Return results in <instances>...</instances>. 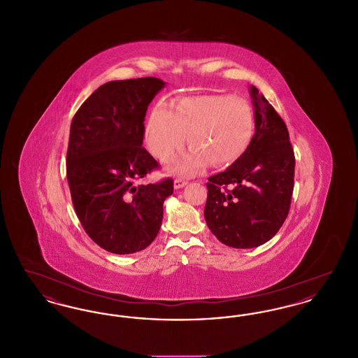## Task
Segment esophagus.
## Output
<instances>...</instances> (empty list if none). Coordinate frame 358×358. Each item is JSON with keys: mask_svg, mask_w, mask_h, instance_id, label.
<instances>
[{"mask_svg": "<svg viewBox=\"0 0 358 358\" xmlns=\"http://www.w3.org/2000/svg\"><path fill=\"white\" fill-rule=\"evenodd\" d=\"M187 184V181H185V180H182V178H176V180H174V189L184 187Z\"/></svg>", "mask_w": 358, "mask_h": 358, "instance_id": "34e87169", "label": "esophagus"}]
</instances>
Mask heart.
Returning <instances> with one entry per match:
<instances>
[{
	"label": "heart",
	"instance_id": "obj_1",
	"mask_svg": "<svg viewBox=\"0 0 358 358\" xmlns=\"http://www.w3.org/2000/svg\"><path fill=\"white\" fill-rule=\"evenodd\" d=\"M174 110L158 103L145 127L148 149L161 162H168L187 143L193 148L174 165L181 174H194L210 161L229 165L248 149L255 115L251 103L232 95H200L173 103Z\"/></svg>",
	"mask_w": 358,
	"mask_h": 358
}]
</instances>
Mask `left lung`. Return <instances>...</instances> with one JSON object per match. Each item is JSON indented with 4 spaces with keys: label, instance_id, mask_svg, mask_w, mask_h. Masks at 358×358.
Returning <instances> with one entry per match:
<instances>
[{
    "label": "left lung",
    "instance_id": "8db88e82",
    "mask_svg": "<svg viewBox=\"0 0 358 358\" xmlns=\"http://www.w3.org/2000/svg\"><path fill=\"white\" fill-rule=\"evenodd\" d=\"M255 134L228 169L208 178L204 217L210 232L234 248H255L280 229L289 215L295 157L286 123L251 85Z\"/></svg>",
    "mask_w": 358,
    "mask_h": 358
}]
</instances>
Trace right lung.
I'll use <instances>...</instances> for the list:
<instances>
[{"mask_svg": "<svg viewBox=\"0 0 358 358\" xmlns=\"http://www.w3.org/2000/svg\"><path fill=\"white\" fill-rule=\"evenodd\" d=\"M165 87L157 78L101 85L76 111L69 130L67 180L87 235L124 255L145 250L159 232L173 180L141 184L159 168L142 146L148 106Z\"/></svg>", "mask_w": 358, "mask_h": 358, "instance_id": "add662e5", "label": "right lung"}]
</instances>
